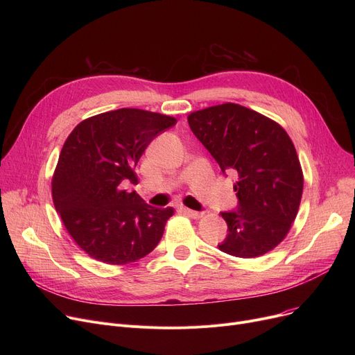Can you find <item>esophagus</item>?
<instances>
[{
  "label": "esophagus",
  "mask_w": 355,
  "mask_h": 355,
  "mask_svg": "<svg viewBox=\"0 0 355 355\" xmlns=\"http://www.w3.org/2000/svg\"><path fill=\"white\" fill-rule=\"evenodd\" d=\"M181 210H182V213H184V214H187V216H189V217H191V218H200V217L202 216V213H200V211H194V210L187 209V207H182Z\"/></svg>",
  "instance_id": "obj_1"
}]
</instances>
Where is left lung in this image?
I'll return each mask as SVG.
<instances>
[{"label":"left lung","instance_id":"1","mask_svg":"<svg viewBox=\"0 0 355 355\" xmlns=\"http://www.w3.org/2000/svg\"><path fill=\"white\" fill-rule=\"evenodd\" d=\"M193 134L221 171H234L239 209L221 213L227 237L218 249L252 259L273 250L289 233L304 191V173L286 130L237 103L191 112Z\"/></svg>","mask_w":355,"mask_h":355}]
</instances>
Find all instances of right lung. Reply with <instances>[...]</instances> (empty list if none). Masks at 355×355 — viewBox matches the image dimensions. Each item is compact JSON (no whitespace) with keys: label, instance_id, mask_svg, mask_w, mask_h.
Wrapping results in <instances>:
<instances>
[{"label":"right lung","instance_id":"right-lung-1","mask_svg":"<svg viewBox=\"0 0 355 355\" xmlns=\"http://www.w3.org/2000/svg\"><path fill=\"white\" fill-rule=\"evenodd\" d=\"M177 119L134 107L90 116L67 137L51 180L54 207L76 245L107 265H128L151 253L173 207L155 209L135 193V166L159 132Z\"/></svg>","mask_w":355,"mask_h":355}]
</instances>
